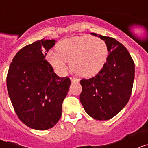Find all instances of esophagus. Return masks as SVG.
Listing matches in <instances>:
<instances>
[{"label": "esophagus", "instance_id": "obj_1", "mask_svg": "<svg viewBox=\"0 0 148 148\" xmlns=\"http://www.w3.org/2000/svg\"><path fill=\"white\" fill-rule=\"evenodd\" d=\"M70 80H71L72 82H79V79L77 78H74V77H73V78H70Z\"/></svg>", "mask_w": 148, "mask_h": 148}]
</instances>
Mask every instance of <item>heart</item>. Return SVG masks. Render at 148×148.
Returning <instances> with one entry per match:
<instances>
[{"label":"heart","mask_w":148,"mask_h":148,"mask_svg":"<svg viewBox=\"0 0 148 148\" xmlns=\"http://www.w3.org/2000/svg\"><path fill=\"white\" fill-rule=\"evenodd\" d=\"M56 52L50 51L47 60L56 73L63 75L70 61L73 71L84 77L97 75L104 68L108 58V45L100 38L90 35L77 36L61 40Z\"/></svg>","instance_id":"1"}]
</instances>
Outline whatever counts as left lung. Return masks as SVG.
<instances>
[{"instance_id":"obj_1","label":"left lung","mask_w":148,"mask_h":148,"mask_svg":"<svg viewBox=\"0 0 148 148\" xmlns=\"http://www.w3.org/2000/svg\"><path fill=\"white\" fill-rule=\"evenodd\" d=\"M104 40L108 58L95 77L82 79L80 101L86 113L97 120H109L125 108L131 95L135 65L127 49L115 38L90 33Z\"/></svg>"}]
</instances>
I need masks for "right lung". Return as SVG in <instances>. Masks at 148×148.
<instances>
[{"label": "right lung", "instance_id": "add662e5", "mask_svg": "<svg viewBox=\"0 0 148 148\" xmlns=\"http://www.w3.org/2000/svg\"><path fill=\"white\" fill-rule=\"evenodd\" d=\"M56 42L42 39L25 46L13 58L7 73L8 93L15 113L34 130H48L58 122L71 84L70 78L58 76L45 60Z\"/></svg>", "mask_w": 148, "mask_h": 148}]
</instances>
